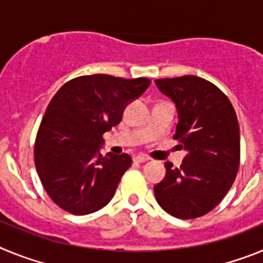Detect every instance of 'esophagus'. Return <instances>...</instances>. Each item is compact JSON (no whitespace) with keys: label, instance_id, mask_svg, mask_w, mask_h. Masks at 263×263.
Listing matches in <instances>:
<instances>
[{"label":"esophagus","instance_id":"1","mask_svg":"<svg viewBox=\"0 0 263 263\" xmlns=\"http://www.w3.org/2000/svg\"><path fill=\"white\" fill-rule=\"evenodd\" d=\"M148 159H150V158H148L147 155H143V154H138L133 158V160L134 162H137V163H145V162H147Z\"/></svg>","mask_w":263,"mask_h":263}]
</instances>
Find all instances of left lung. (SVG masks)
<instances>
[{"label":"left lung","mask_w":263,"mask_h":263,"mask_svg":"<svg viewBox=\"0 0 263 263\" xmlns=\"http://www.w3.org/2000/svg\"><path fill=\"white\" fill-rule=\"evenodd\" d=\"M158 89L178 110L174 138L187 152L179 168L166 162L154 185L162 210L174 217L196 218L212 211L231 190L240 166V127L231 101L210 81L194 75L158 79Z\"/></svg>","instance_id":"left-lung-1"}]
</instances>
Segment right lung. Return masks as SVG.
I'll return each instance as SVG.
<instances>
[{
  "mask_svg": "<svg viewBox=\"0 0 263 263\" xmlns=\"http://www.w3.org/2000/svg\"><path fill=\"white\" fill-rule=\"evenodd\" d=\"M150 83L146 78L80 76L52 97L36 134L34 160L46 192L62 210L89 215L115 196L132 158L101 155L103 134L120 124L127 104Z\"/></svg>",
  "mask_w": 263,
  "mask_h": 263,
  "instance_id": "right-lung-1",
  "label": "right lung"
}]
</instances>
